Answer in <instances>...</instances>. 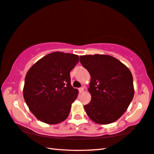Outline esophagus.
Wrapping results in <instances>:
<instances>
[{
	"mask_svg": "<svg viewBox=\"0 0 154 154\" xmlns=\"http://www.w3.org/2000/svg\"><path fill=\"white\" fill-rule=\"evenodd\" d=\"M83 90H84V88H83V87H82V88H79V93H80V94H82V92L83 91Z\"/></svg>",
	"mask_w": 154,
	"mask_h": 154,
	"instance_id": "1",
	"label": "esophagus"
}]
</instances>
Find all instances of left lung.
I'll use <instances>...</instances> for the list:
<instances>
[{
	"mask_svg": "<svg viewBox=\"0 0 154 154\" xmlns=\"http://www.w3.org/2000/svg\"><path fill=\"white\" fill-rule=\"evenodd\" d=\"M80 62L91 75L88 91L91 100L84 106L87 114L97 124L115 122L127 110L134 96L130 70L109 55L81 56Z\"/></svg>",
	"mask_w": 154,
	"mask_h": 154,
	"instance_id": "1",
	"label": "left lung"
}]
</instances>
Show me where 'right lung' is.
<instances>
[{
    "instance_id": "obj_1",
    "label": "right lung",
    "mask_w": 154,
    "mask_h": 154,
    "mask_svg": "<svg viewBox=\"0 0 154 154\" xmlns=\"http://www.w3.org/2000/svg\"><path fill=\"white\" fill-rule=\"evenodd\" d=\"M79 58L54 52L36 62L27 71L23 97L30 111L40 121L54 125L67 118L78 90L71 84L70 71Z\"/></svg>"
}]
</instances>
